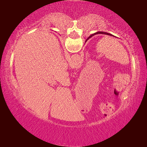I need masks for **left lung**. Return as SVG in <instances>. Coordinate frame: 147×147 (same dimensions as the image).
<instances>
[{
    "label": "left lung",
    "mask_w": 147,
    "mask_h": 147,
    "mask_svg": "<svg viewBox=\"0 0 147 147\" xmlns=\"http://www.w3.org/2000/svg\"><path fill=\"white\" fill-rule=\"evenodd\" d=\"M95 34H105V35H108V36H113L112 34H109V33H107V32H96V33H94V34H92L91 36H90L89 37V38L86 39V41L88 40V39L91 38V37H92L93 36H94V35H95ZM115 37V36H114Z\"/></svg>",
    "instance_id": "obj_1"
}]
</instances>
